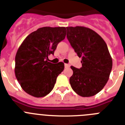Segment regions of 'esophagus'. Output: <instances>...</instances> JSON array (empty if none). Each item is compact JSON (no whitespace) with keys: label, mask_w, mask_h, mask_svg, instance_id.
I'll list each match as a JSON object with an SVG mask.
<instances>
[{"label":"esophagus","mask_w":125,"mask_h":125,"mask_svg":"<svg viewBox=\"0 0 125 125\" xmlns=\"http://www.w3.org/2000/svg\"><path fill=\"white\" fill-rule=\"evenodd\" d=\"M70 67V65L69 64H67V63L65 64V68H69Z\"/></svg>","instance_id":"34e87169"}]
</instances>
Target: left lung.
Here are the masks:
<instances>
[{"label": "left lung", "mask_w": 125, "mask_h": 125, "mask_svg": "<svg viewBox=\"0 0 125 125\" xmlns=\"http://www.w3.org/2000/svg\"><path fill=\"white\" fill-rule=\"evenodd\" d=\"M67 37L77 55L82 57V67L71 66L73 75L70 83L74 92L83 97L97 94L109 79L112 58L106 43L89 28L67 27Z\"/></svg>", "instance_id": "8db88e82"}]
</instances>
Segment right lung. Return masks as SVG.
<instances>
[{
	"label": "right lung",
	"mask_w": 125,
	"mask_h": 125,
	"mask_svg": "<svg viewBox=\"0 0 125 125\" xmlns=\"http://www.w3.org/2000/svg\"><path fill=\"white\" fill-rule=\"evenodd\" d=\"M66 28L44 27L32 32L23 40L15 55V74L22 89L34 97H43L53 90L64 63H52L58 43L64 40Z\"/></svg>",
	"instance_id": "1"
}]
</instances>
